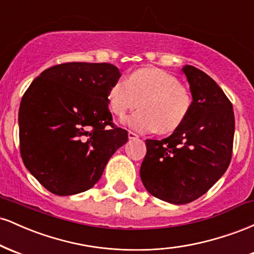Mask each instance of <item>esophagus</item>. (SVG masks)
Listing matches in <instances>:
<instances>
[{"mask_svg": "<svg viewBox=\"0 0 254 254\" xmlns=\"http://www.w3.org/2000/svg\"><path fill=\"white\" fill-rule=\"evenodd\" d=\"M127 136H129V139H137V138H138V135H137V133H135V132H132V131H129V132H127Z\"/></svg>", "mask_w": 254, "mask_h": 254, "instance_id": "obj_1", "label": "esophagus"}]
</instances>
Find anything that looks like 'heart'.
I'll return each instance as SVG.
<instances>
[{"mask_svg": "<svg viewBox=\"0 0 254 254\" xmlns=\"http://www.w3.org/2000/svg\"><path fill=\"white\" fill-rule=\"evenodd\" d=\"M139 101L136 113L123 119L127 127L137 132H172L190 113V92L173 75L155 68L133 71L110 86L107 103L111 112L124 117Z\"/></svg>", "mask_w": 254, "mask_h": 254, "instance_id": "b5f03b06", "label": "heart"}]
</instances>
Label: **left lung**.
<instances>
[{
    "label": "left lung",
    "instance_id": "8db88e82",
    "mask_svg": "<svg viewBox=\"0 0 254 254\" xmlns=\"http://www.w3.org/2000/svg\"><path fill=\"white\" fill-rule=\"evenodd\" d=\"M192 105L185 122L167 138L147 139L142 183L150 194L172 204L203 196L223 176L232 159L234 112L223 90L205 72L182 68Z\"/></svg>",
    "mask_w": 254,
    "mask_h": 254
}]
</instances>
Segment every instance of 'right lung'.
<instances>
[{
	"instance_id": "right-lung-1",
	"label": "right lung",
	"mask_w": 254,
	"mask_h": 254,
	"mask_svg": "<svg viewBox=\"0 0 254 254\" xmlns=\"http://www.w3.org/2000/svg\"><path fill=\"white\" fill-rule=\"evenodd\" d=\"M121 72L110 63L71 62L44 70L19 109L20 153L46 190L70 196L103 176L127 131L115 127L107 92Z\"/></svg>"
}]
</instances>
